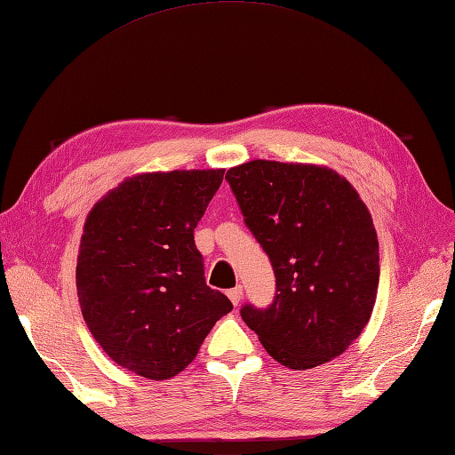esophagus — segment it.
<instances>
[{
	"instance_id": "obj_1",
	"label": "esophagus",
	"mask_w": 455,
	"mask_h": 455,
	"mask_svg": "<svg viewBox=\"0 0 455 455\" xmlns=\"http://www.w3.org/2000/svg\"><path fill=\"white\" fill-rule=\"evenodd\" d=\"M227 294H228L230 302L235 304V306H238L242 302V294H244V292H242V287H235V289H230Z\"/></svg>"
}]
</instances>
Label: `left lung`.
<instances>
[{
    "label": "left lung",
    "instance_id": "obj_1",
    "mask_svg": "<svg viewBox=\"0 0 455 455\" xmlns=\"http://www.w3.org/2000/svg\"><path fill=\"white\" fill-rule=\"evenodd\" d=\"M227 182L275 273L267 308L242 320L266 351L308 371L347 351L371 320L379 281L378 236L363 199L331 168L250 161Z\"/></svg>",
    "mask_w": 455,
    "mask_h": 455
}]
</instances>
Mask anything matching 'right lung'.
<instances>
[{
	"mask_svg": "<svg viewBox=\"0 0 455 455\" xmlns=\"http://www.w3.org/2000/svg\"><path fill=\"white\" fill-rule=\"evenodd\" d=\"M219 171L128 178L84 220L77 297L94 339L116 364L166 379L194 361L232 310L207 287L194 228L223 182Z\"/></svg>",
	"mask_w": 455,
	"mask_h": 455,
	"instance_id": "right-lung-1",
	"label": "right lung"
}]
</instances>
